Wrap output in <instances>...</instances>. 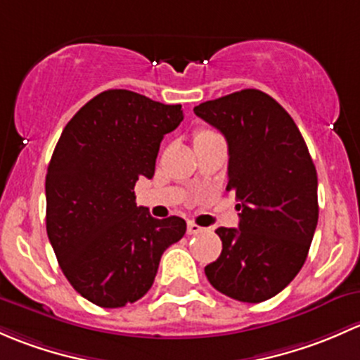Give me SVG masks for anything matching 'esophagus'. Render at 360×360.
<instances>
[{
	"label": "esophagus",
	"mask_w": 360,
	"mask_h": 360,
	"mask_svg": "<svg viewBox=\"0 0 360 360\" xmlns=\"http://www.w3.org/2000/svg\"><path fill=\"white\" fill-rule=\"evenodd\" d=\"M206 229H202L201 225H198V224H194V221H188L187 224V232L191 236H198V234H202V232H205Z\"/></svg>",
	"instance_id": "obj_1"
}]
</instances>
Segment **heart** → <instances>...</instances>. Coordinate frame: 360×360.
<instances>
[{
	"instance_id": "b5f03b06",
	"label": "heart",
	"mask_w": 360,
	"mask_h": 360,
	"mask_svg": "<svg viewBox=\"0 0 360 360\" xmlns=\"http://www.w3.org/2000/svg\"><path fill=\"white\" fill-rule=\"evenodd\" d=\"M201 133H205V131H201Z\"/></svg>"
}]
</instances>
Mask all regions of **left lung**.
I'll list each match as a JSON object with an SVG mask.
<instances>
[{
  "instance_id": "1",
  "label": "left lung",
  "mask_w": 360,
  "mask_h": 360,
  "mask_svg": "<svg viewBox=\"0 0 360 360\" xmlns=\"http://www.w3.org/2000/svg\"><path fill=\"white\" fill-rule=\"evenodd\" d=\"M229 146L227 191L239 229H217L221 253L205 266L214 290L246 303L272 298L303 266L317 227V172L292 117L260 90L194 107Z\"/></svg>"
}]
</instances>
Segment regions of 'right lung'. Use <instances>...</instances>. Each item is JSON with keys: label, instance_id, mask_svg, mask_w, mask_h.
<instances>
[{"label": "right lung", "instance_id": "right-lung-1", "mask_svg": "<svg viewBox=\"0 0 360 360\" xmlns=\"http://www.w3.org/2000/svg\"><path fill=\"white\" fill-rule=\"evenodd\" d=\"M184 121L181 105L129 90L84 103L62 131L46 173V232L70 286L103 309L150 290L168 246L187 224L136 206L135 184L153 179L159 146Z\"/></svg>", "mask_w": 360, "mask_h": 360}]
</instances>
